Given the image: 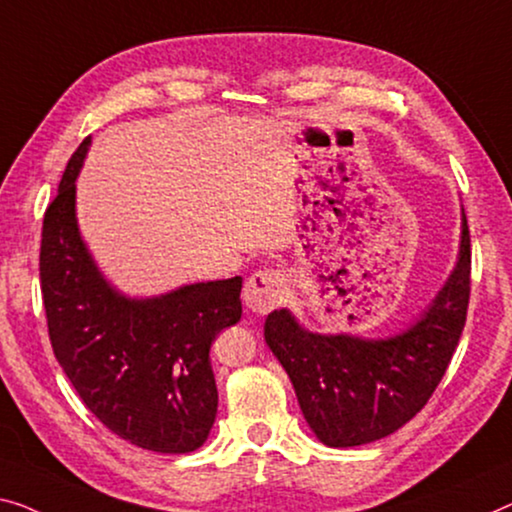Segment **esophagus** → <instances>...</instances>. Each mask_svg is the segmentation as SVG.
Segmentation results:
<instances>
[{"label": "esophagus", "instance_id": "obj_1", "mask_svg": "<svg viewBox=\"0 0 512 512\" xmlns=\"http://www.w3.org/2000/svg\"><path fill=\"white\" fill-rule=\"evenodd\" d=\"M285 294V276L276 269L255 271L243 285V305L250 315H266Z\"/></svg>", "mask_w": 512, "mask_h": 512}]
</instances>
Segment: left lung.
<instances>
[{
  "label": "left lung",
  "mask_w": 512,
  "mask_h": 512,
  "mask_svg": "<svg viewBox=\"0 0 512 512\" xmlns=\"http://www.w3.org/2000/svg\"><path fill=\"white\" fill-rule=\"evenodd\" d=\"M471 241L462 209L455 269L409 329L391 338L312 333L287 308L264 322V340L292 381L310 430L331 448L384 439L421 411L451 363L467 322Z\"/></svg>",
  "instance_id": "obj_1"
}]
</instances>
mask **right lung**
Segmentation results:
<instances>
[{
    "label": "right lung",
    "mask_w": 512,
    "mask_h": 512,
    "mask_svg": "<svg viewBox=\"0 0 512 512\" xmlns=\"http://www.w3.org/2000/svg\"><path fill=\"white\" fill-rule=\"evenodd\" d=\"M85 137L43 218L41 292L52 352L91 414L154 453H190L218 411L209 349L241 319V276L133 299L112 287L82 241L75 179Z\"/></svg>",
    "instance_id": "1"
}]
</instances>
